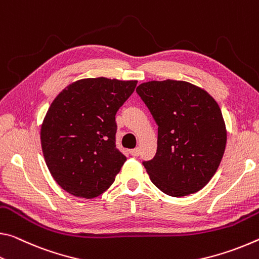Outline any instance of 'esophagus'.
Wrapping results in <instances>:
<instances>
[{
    "instance_id": "1",
    "label": "esophagus",
    "mask_w": 259,
    "mask_h": 259,
    "mask_svg": "<svg viewBox=\"0 0 259 259\" xmlns=\"http://www.w3.org/2000/svg\"><path fill=\"white\" fill-rule=\"evenodd\" d=\"M130 152H131V155L134 156V157H137V156H139V154H140V149L139 148H135V149H132Z\"/></svg>"
}]
</instances>
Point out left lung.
I'll list each match as a JSON object with an SVG mask.
<instances>
[{"instance_id":"left-lung-1","label":"left lung","mask_w":259,"mask_h":259,"mask_svg":"<svg viewBox=\"0 0 259 259\" xmlns=\"http://www.w3.org/2000/svg\"><path fill=\"white\" fill-rule=\"evenodd\" d=\"M137 93L158 125L157 152L143 162L151 182L173 197L201 190L226 147L218 103L202 88L178 80L141 83Z\"/></svg>"}]
</instances>
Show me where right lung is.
Wrapping results in <instances>:
<instances>
[{"instance_id": "1", "label": "right lung", "mask_w": 259, "mask_h": 259, "mask_svg": "<svg viewBox=\"0 0 259 259\" xmlns=\"http://www.w3.org/2000/svg\"><path fill=\"white\" fill-rule=\"evenodd\" d=\"M137 80H78L57 95L41 127L46 164L71 195L94 198L113 184L126 157L116 146V113Z\"/></svg>"}]
</instances>
